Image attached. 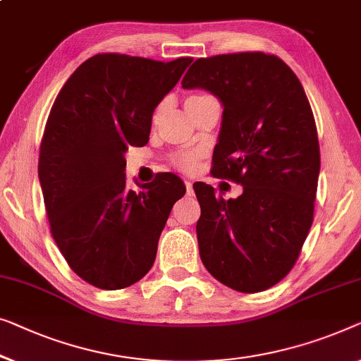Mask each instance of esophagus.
<instances>
[{
  "label": "esophagus",
  "instance_id": "34e87169",
  "mask_svg": "<svg viewBox=\"0 0 361 361\" xmlns=\"http://www.w3.org/2000/svg\"><path fill=\"white\" fill-rule=\"evenodd\" d=\"M184 184H185V189H187V195H192L193 193V189H192V182L190 180H184Z\"/></svg>",
  "mask_w": 361,
  "mask_h": 361
}]
</instances>
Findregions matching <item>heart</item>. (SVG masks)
I'll return each mask as SVG.
<instances>
[{
  "mask_svg": "<svg viewBox=\"0 0 361 361\" xmlns=\"http://www.w3.org/2000/svg\"><path fill=\"white\" fill-rule=\"evenodd\" d=\"M202 97H207V96H192L185 101L187 102H193V101H198V99ZM161 114V107L156 109L154 116H153V120H156L159 117ZM202 153L198 149H187V151H179V153H176L174 156H172V163H174V166H177V168L182 169V171H192L193 168H195L197 161L198 158H200Z\"/></svg>",
  "mask_w": 361,
  "mask_h": 361,
  "instance_id": "heart-1",
  "label": "heart"
}]
</instances>
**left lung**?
<instances>
[{
  "label": "left lung",
  "instance_id": "left-lung-1",
  "mask_svg": "<svg viewBox=\"0 0 361 361\" xmlns=\"http://www.w3.org/2000/svg\"><path fill=\"white\" fill-rule=\"evenodd\" d=\"M182 87L219 99L212 172L243 185L224 200L193 184L200 259L223 285L259 293L293 269L312 224L321 156L310 101L291 68L262 51L198 59Z\"/></svg>",
  "mask_w": 361,
  "mask_h": 361
}]
</instances>
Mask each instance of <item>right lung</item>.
Listing matches in <instances>:
<instances>
[{"instance_id":"add662e5","label":"right lung","mask_w":361,"mask_h":361,"mask_svg":"<svg viewBox=\"0 0 361 361\" xmlns=\"http://www.w3.org/2000/svg\"><path fill=\"white\" fill-rule=\"evenodd\" d=\"M190 63L94 55L51 106L39 156L50 231L73 271L97 288H127L148 274L172 205L184 197L171 172L130 190L125 153L148 143L156 106Z\"/></svg>"}]
</instances>
